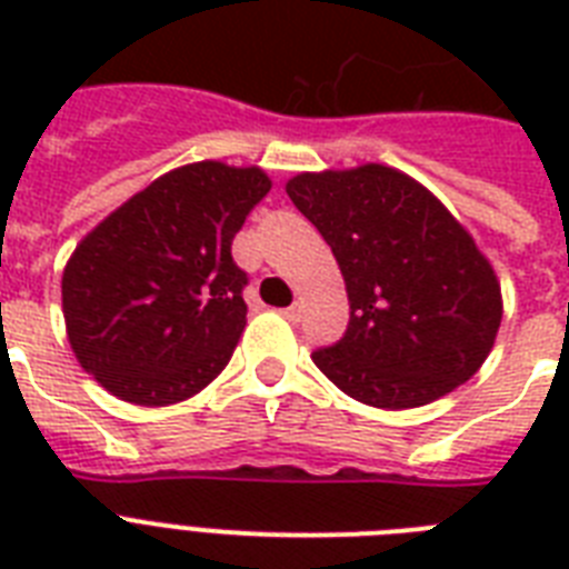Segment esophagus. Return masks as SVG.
Segmentation results:
<instances>
[{"label": "esophagus", "mask_w": 569, "mask_h": 569, "mask_svg": "<svg viewBox=\"0 0 569 569\" xmlns=\"http://www.w3.org/2000/svg\"><path fill=\"white\" fill-rule=\"evenodd\" d=\"M301 312H303V303H301V301H295L292 307H286L283 316H286V319H289V321H301Z\"/></svg>", "instance_id": "34e87169"}]
</instances>
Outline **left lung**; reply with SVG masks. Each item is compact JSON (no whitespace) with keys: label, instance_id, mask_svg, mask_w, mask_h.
Returning a JSON list of instances; mask_svg holds the SVG:
<instances>
[{"label":"left lung","instance_id":"obj_1","mask_svg":"<svg viewBox=\"0 0 569 569\" xmlns=\"http://www.w3.org/2000/svg\"><path fill=\"white\" fill-rule=\"evenodd\" d=\"M286 194L346 277V337L312 363L383 410L437 401L481 369L502 321L493 266L431 191L387 164L298 173Z\"/></svg>","mask_w":569,"mask_h":569}]
</instances>
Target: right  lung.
I'll return each instance as SVG.
<instances>
[{"instance_id":"add662e5","label":"right lung","mask_w":569,"mask_h":569,"mask_svg":"<svg viewBox=\"0 0 569 569\" xmlns=\"http://www.w3.org/2000/svg\"><path fill=\"white\" fill-rule=\"evenodd\" d=\"M268 189L259 168L186 164L79 241L61 280L67 339L111 396L177 405L230 363L248 316L230 248Z\"/></svg>"}]
</instances>
